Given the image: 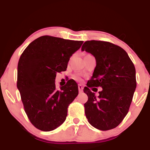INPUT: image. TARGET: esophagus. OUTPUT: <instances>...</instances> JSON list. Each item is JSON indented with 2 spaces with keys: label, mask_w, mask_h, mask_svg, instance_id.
I'll return each mask as SVG.
<instances>
[{
  "label": "esophagus",
  "mask_w": 150,
  "mask_h": 150,
  "mask_svg": "<svg viewBox=\"0 0 150 150\" xmlns=\"http://www.w3.org/2000/svg\"><path fill=\"white\" fill-rule=\"evenodd\" d=\"M78 87H79V91L80 93H81V92H83V85H81V84H79V85H78Z\"/></svg>",
  "instance_id": "obj_1"
}]
</instances>
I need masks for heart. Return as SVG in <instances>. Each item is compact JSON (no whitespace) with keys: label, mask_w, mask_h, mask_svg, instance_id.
I'll list each match as a JSON object with an SVG mask.
<instances>
[{"label":"heart","mask_w":150,"mask_h":150,"mask_svg":"<svg viewBox=\"0 0 150 150\" xmlns=\"http://www.w3.org/2000/svg\"><path fill=\"white\" fill-rule=\"evenodd\" d=\"M74 78L76 80H79L80 79H81V78H80V76L79 75H75L74 76Z\"/></svg>","instance_id":"b5f03b06"}]
</instances>
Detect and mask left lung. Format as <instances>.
Instances as JSON below:
<instances>
[{"label":"left lung","instance_id":"left-lung-1","mask_svg":"<svg viewBox=\"0 0 150 150\" xmlns=\"http://www.w3.org/2000/svg\"><path fill=\"white\" fill-rule=\"evenodd\" d=\"M82 51L96 60L93 76L83 91L88 96L85 112L88 122L100 130L116 128L128 113L137 87L136 70L128 54L120 46L103 41L84 43ZM103 88L96 96L90 88Z\"/></svg>","mask_w":150,"mask_h":150}]
</instances>
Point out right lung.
Segmentation results:
<instances>
[{"label":"right lung","mask_w":150,"mask_h":150,"mask_svg":"<svg viewBox=\"0 0 150 150\" xmlns=\"http://www.w3.org/2000/svg\"><path fill=\"white\" fill-rule=\"evenodd\" d=\"M83 43L44 35L30 43L20 56L17 87L28 118L39 130H53L65 122L79 88L70 79L57 89L55 78L66 70L69 58Z\"/></svg>","instance_id":"obj_1"}]
</instances>
